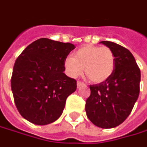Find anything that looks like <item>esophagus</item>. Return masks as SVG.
<instances>
[{
	"mask_svg": "<svg viewBox=\"0 0 147 147\" xmlns=\"http://www.w3.org/2000/svg\"><path fill=\"white\" fill-rule=\"evenodd\" d=\"M82 86H85V83H83L82 82H77V87L79 88V87H81Z\"/></svg>",
	"mask_w": 147,
	"mask_h": 147,
	"instance_id": "obj_1",
	"label": "esophagus"
}]
</instances>
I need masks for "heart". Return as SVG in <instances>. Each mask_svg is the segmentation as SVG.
<instances>
[{
  "instance_id": "heart-1",
  "label": "heart",
  "mask_w": 147,
  "mask_h": 147,
  "mask_svg": "<svg viewBox=\"0 0 147 147\" xmlns=\"http://www.w3.org/2000/svg\"><path fill=\"white\" fill-rule=\"evenodd\" d=\"M65 71L76 78L83 72L93 83H101L111 77L115 69V56L107 47L85 46L78 49L73 57L64 61Z\"/></svg>"
}]
</instances>
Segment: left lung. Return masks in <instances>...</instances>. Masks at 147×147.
Wrapping results in <instances>:
<instances>
[{
  "label": "left lung",
  "instance_id": "left-lung-1",
  "mask_svg": "<svg viewBox=\"0 0 147 147\" xmlns=\"http://www.w3.org/2000/svg\"><path fill=\"white\" fill-rule=\"evenodd\" d=\"M112 50L115 69L106 82L91 85L86 116L100 128H114L130 115L140 93L141 71L129 50L111 41H100Z\"/></svg>",
  "mask_w": 147,
  "mask_h": 147
}]
</instances>
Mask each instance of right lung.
<instances>
[{
    "label": "right lung",
    "instance_id": "1",
    "mask_svg": "<svg viewBox=\"0 0 147 147\" xmlns=\"http://www.w3.org/2000/svg\"><path fill=\"white\" fill-rule=\"evenodd\" d=\"M75 48L71 43L40 38L18 56L11 86L23 118L44 125L61 117L66 98L76 90V81L64 73V61Z\"/></svg>",
    "mask_w": 147,
    "mask_h": 147
}]
</instances>
